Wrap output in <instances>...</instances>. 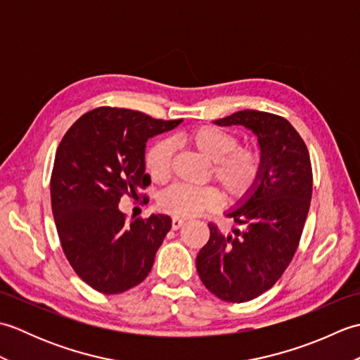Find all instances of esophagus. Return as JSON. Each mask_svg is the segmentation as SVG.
<instances>
[{
    "instance_id": "34e87169",
    "label": "esophagus",
    "mask_w": 360,
    "mask_h": 360,
    "mask_svg": "<svg viewBox=\"0 0 360 360\" xmlns=\"http://www.w3.org/2000/svg\"><path fill=\"white\" fill-rule=\"evenodd\" d=\"M184 223H186V221L182 219V218H178V217H173L172 218V227L174 229V231H178L179 227L184 226Z\"/></svg>"
}]
</instances>
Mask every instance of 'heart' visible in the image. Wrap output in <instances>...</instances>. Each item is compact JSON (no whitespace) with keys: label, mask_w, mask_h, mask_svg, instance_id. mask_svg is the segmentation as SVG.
<instances>
[{"label":"heart","mask_w":360,"mask_h":360,"mask_svg":"<svg viewBox=\"0 0 360 360\" xmlns=\"http://www.w3.org/2000/svg\"><path fill=\"white\" fill-rule=\"evenodd\" d=\"M182 139L202 156L212 160V173L229 200L246 198L258 184L263 173V156L255 147L238 145L233 133L217 127L202 125L188 129ZM173 145L159 141L145 155V170L155 182H164L170 174ZM221 195L215 187H192L176 184L158 198V207L173 217H193L202 210L215 209Z\"/></svg>","instance_id":"heart-1"}]
</instances>
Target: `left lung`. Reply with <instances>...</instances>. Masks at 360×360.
<instances>
[{
	"label": "left lung",
	"instance_id": "left-lung-1",
	"mask_svg": "<svg viewBox=\"0 0 360 360\" xmlns=\"http://www.w3.org/2000/svg\"><path fill=\"white\" fill-rule=\"evenodd\" d=\"M213 124L250 129L263 156L257 187L227 212L244 229L226 235L210 223L196 257L204 286L221 300L243 303L271 289L292 259L311 204L312 168L307 145L285 117L243 110Z\"/></svg>",
	"mask_w": 360,
	"mask_h": 360
}]
</instances>
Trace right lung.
<instances>
[{
  "instance_id": "1",
  "label": "right lung",
  "mask_w": 360,
  "mask_h": 360,
  "mask_svg": "<svg viewBox=\"0 0 360 360\" xmlns=\"http://www.w3.org/2000/svg\"><path fill=\"white\" fill-rule=\"evenodd\" d=\"M181 122L102 106L74 122L58 145L51 176L58 238L75 274L98 292L120 294L147 278L172 229L162 213L127 223L119 202L150 186L147 141Z\"/></svg>"
}]
</instances>
